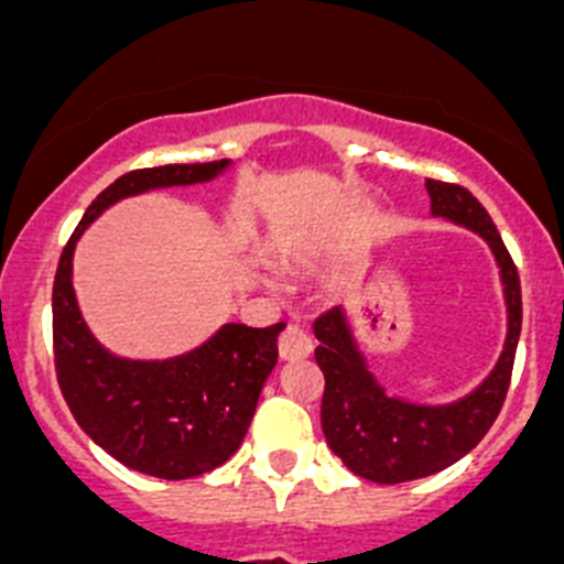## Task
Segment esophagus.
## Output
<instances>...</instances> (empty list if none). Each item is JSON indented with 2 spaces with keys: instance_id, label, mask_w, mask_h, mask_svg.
<instances>
[{
  "instance_id": "34e87169",
  "label": "esophagus",
  "mask_w": 564,
  "mask_h": 564,
  "mask_svg": "<svg viewBox=\"0 0 564 564\" xmlns=\"http://www.w3.org/2000/svg\"><path fill=\"white\" fill-rule=\"evenodd\" d=\"M312 337H308L301 326H286V332L278 339V351H281V359H286V362L306 359L308 354H312Z\"/></svg>"
}]
</instances>
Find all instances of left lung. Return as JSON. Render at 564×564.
Here are the masks:
<instances>
[{
  "label": "left lung",
  "mask_w": 564,
  "mask_h": 564,
  "mask_svg": "<svg viewBox=\"0 0 564 564\" xmlns=\"http://www.w3.org/2000/svg\"><path fill=\"white\" fill-rule=\"evenodd\" d=\"M427 194L433 216L469 227L495 252L509 306V334L495 370L478 390L460 402L430 408L384 393L354 343L343 308L334 306L314 319V337L319 339L314 359L326 377L319 408L323 433L334 455H339L354 475L373 484L427 478L471 453L503 408L520 339V275L486 207L453 182L427 180Z\"/></svg>",
  "instance_id": "left-lung-1"
}]
</instances>
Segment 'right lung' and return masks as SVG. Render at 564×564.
Returning <instances> with one entry per match:
<instances>
[{"mask_svg": "<svg viewBox=\"0 0 564 564\" xmlns=\"http://www.w3.org/2000/svg\"><path fill=\"white\" fill-rule=\"evenodd\" d=\"M230 162L129 171L89 205L61 252L53 283V357L64 402L111 458L162 480L199 478L236 453L256 415L263 382L278 365L286 323H227L196 351L162 362L120 359L89 334L73 289L75 241L100 213L154 187L196 185Z\"/></svg>", "mask_w": 564, "mask_h": 564, "instance_id": "1", "label": "right lung"}]
</instances>
